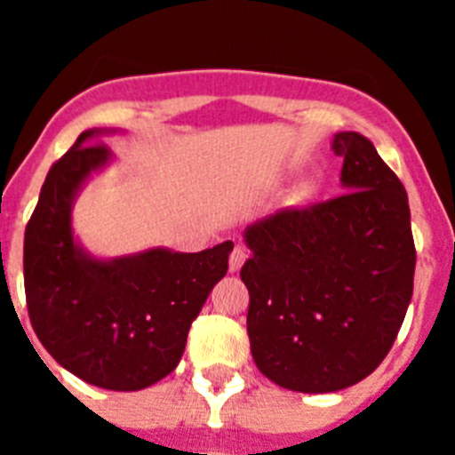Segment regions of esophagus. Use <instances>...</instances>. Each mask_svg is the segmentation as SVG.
Here are the masks:
<instances>
[{"label":"esophagus","mask_w":455,"mask_h":455,"mask_svg":"<svg viewBox=\"0 0 455 455\" xmlns=\"http://www.w3.org/2000/svg\"><path fill=\"white\" fill-rule=\"evenodd\" d=\"M246 257H248V251L246 246H241V243H236L235 251L230 252V271H239L241 267H243V262H246Z\"/></svg>","instance_id":"34e87169"}]
</instances>
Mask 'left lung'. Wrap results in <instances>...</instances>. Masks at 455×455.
<instances>
[{"instance_id": "left-lung-1", "label": "left lung", "mask_w": 455, "mask_h": 455, "mask_svg": "<svg viewBox=\"0 0 455 455\" xmlns=\"http://www.w3.org/2000/svg\"><path fill=\"white\" fill-rule=\"evenodd\" d=\"M347 193L287 207L246 230L248 337L280 387L323 394L367 378L392 348L412 299L408 193L371 140L339 132Z\"/></svg>"}]
</instances>
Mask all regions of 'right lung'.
Masks as SVG:
<instances>
[{
  "mask_svg": "<svg viewBox=\"0 0 455 455\" xmlns=\"http://www.w3.org/2000/svg\"><path fill=\"white\" fill-rule=\"evenodd\" d=\"M95 134H79L47 172L24 230V293L36 337L56 363L98 387L136 392L178 367L193 319L228 273L232 241L111 262L82 252L72 198L111 156Z\"/></svg>",
  "mask_w": 455,
  "mask_h": 455,
  "instance_id": "right-lung-1",
  "label": "right lung"
}]
</instances>
